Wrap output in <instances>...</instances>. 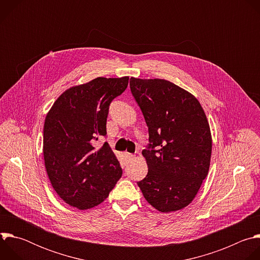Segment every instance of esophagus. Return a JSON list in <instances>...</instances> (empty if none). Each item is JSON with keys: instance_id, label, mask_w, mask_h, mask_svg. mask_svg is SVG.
<instances>
[{"instance_id": "34e87169", "label": "esophagus", "mask_w": 260, "mask_h": 260, "mask_svg": "<svg viewBox=\"0 0 260 260\" xmlns=\"http://www.w3.org/2000/svg\"><path fill=\"white\" fill-rule=\"evenodd\" d=\"M125 156H126L127 159H133L136 155H134V154H132V153H128V152H125Z\"/></svg>"}]
</instances>
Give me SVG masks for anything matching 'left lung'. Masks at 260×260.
I'll return each mask as SVG.
<instances>
[{
    "label": "left lung",
    "instance_id": "1",
    "mask_svg": "<svg viewBox=\"0 0 260 260\" xmlns=\"http://www.w3.org/2000/svg\"><path fill=\"white\" fill-rule=\"evenodd\" d=\"M129 87L150 142L142 151L148 173L138 186L159 212L181 210L209 173L212 136L205 111L193 94L165 79L132 77Z\"/></svg>",
    "mask_w": 260,
    "mask_h": 260
}]
</instances>
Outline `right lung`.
Returning <instances> with one entry per match:
<instances>
[{
    "mask_svg": "<svg viewBox=\"0 0 260 260\" xmlns=\"http://www.w3.org/2000/svg\"><path fill=\"white\" fill-rule=\"evenodd\" d=\"M128 77H98L70 87L52 105L43 129L45 169L55 192L68 205L87 210L103 203L122 175L107 135L110 103L127 87Z\"/></svg>",
    "mask_w": 260,
    "mask_h": 260,
    "instance_id": "add662e5",
    "label": "right lung"
}]
</instances>
